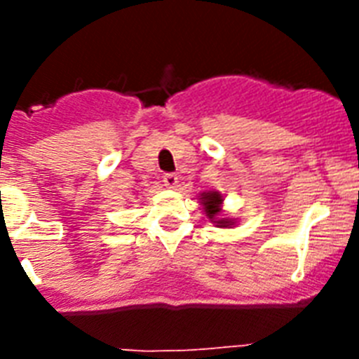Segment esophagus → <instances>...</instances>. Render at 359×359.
<instances>
[{"label":"esophagus","mask_w":359,"mask_h":359,"mask_svg":"<svg viewBox=\"0 0 359 359\" xmlns=\"http://www.w3.org/2000/svg\"><path fill=\"white\" fill-rule=\"evenodd\" d=\"M163 183H165V187H169V189H176L177 183H180V180H177L176 174H165Z\"/></svg>","instance_id":"34e87169"}]
</instances>
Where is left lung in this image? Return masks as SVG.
Listing matches in <instances>:
<instances>
[{
    "label": "left lung",
    "instance_id": "8db88e82",
    "mask_svg": "<svg viewBox=\"0 0 359 359\" xmlns=\"http://www.w3.org/2000/svg\"><path fill=\"white\" fill-rule=\"evenodd\" d=\"M203 205V210L207 214V217L210 219L212 223L217 224L219 228H231L236 224L233 219H226L221 215V207H223V196L215 192V190H210V192H203L199 196Z\"/></svg>",
    "mask_w": 359,
    "mask_h": 359
}]
</instances>
